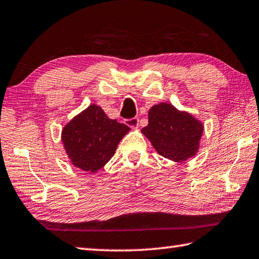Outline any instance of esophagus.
<instances>
[{
	"label": "esophagus",
	"instance_id": "obj_1",
	"mask_svg": "<svg viewBox=\"0 0 259 259\" xmlns=\"http://www.w3.org/2000/svg\"><path fill=\"white\" fill-rule=\"evenodd\" d=\"M124 123L130 126V128H138L139 124V119L138 118H131V119H125Z\"/></svg>",
	"mask_w": 259,
	"mask_h": 259
}]
</instances>
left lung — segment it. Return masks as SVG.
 <instances>
[{"label":"left lung","mask_w":259,"mask_h":259,"mask_svg":"<svg viewBox=\"0 0 259 259\" xmlns=\"http://www.w3.org/2000/svg\"><path fill=\"white\" fill-rule=\"evenodd\" d=\"M141 131L159 155L184 161L199 149L203 125L190 113L181 112L171 104L159 103L149 110L148 125Z\"/></svg>","instance_id":"left-lung-1"}]
</instances>
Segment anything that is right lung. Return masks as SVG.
<instances>
[{
  "label": "right lung",
  "instance_id": "1",
  "mask_svg": "<svg viewBox=\"0 0 259 259\" xmlns=\"http://www.w3.org/2000/svg\"><path fill=\"white\" fill-rule=\"evenodd\" d=\"M129 130L128 125L109 119L100 106L92 104L65 125L62 140L74 166L95 173L112 158Z\"/></svg>",
  "mask_w": 259,
  "mask_h": 259
}]
</instances>
